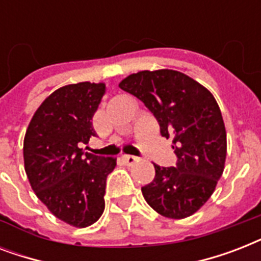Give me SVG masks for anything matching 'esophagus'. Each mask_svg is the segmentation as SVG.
<instances>
[{
    "label": "esophagus",
    "instance_id": "1",
    "mask_svg": "<svg viewBox=\"0 0 261 261\" xmlns=\"http://www.w3.org/2000/svg\"><path fill=\"white\" fill-rule=\"evenodd\" d=\"M123 161L127 164V165H131V164L137 163V161H139L138 157H135V155H131V154H124L122 157Z\"/></svg>",
    "mask_w": 261,
    "mask_h": 261
}]
</instances>
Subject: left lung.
I'll list each match as a JSON object with an SVG mask.
<instances>
[{
	"label": "left lung",
	"instance_id": "8db88e82",
	"mask_svg": "<svg viewBox=\"0 0 261 261\" xmlns=\"http://www.w3.org/2000/svg\"><path fill=\"white\" fill-rule=\"evenodd\" d=\"M154 115L160 133L173 138L174 167L155 165L153 181L142 187L143 198L168 218L190 217L208 200L222 176L226 131L214 96L176 70H143L119 84Z\"/></svg>",
	"mask_w": 261,
	"mask_h": 261
}]
</instances>
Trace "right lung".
<instances>
[{
	"label": "right lung",
	"instance_id": "add662e5",
	"mask_svg": "<svg viewBox=\"0 0 261 261\" xmlns=\"http://www.w3.org/2000/svg\"><path fill=\"white\" fill-rule=\"evenodd\" d=\"M104 84L79 83L57 89L35 112L24 138V167L35 194L53 214L75 227L101 217L107 176L115 157L84 151L96 137L92 118Z\"/></svg>",
	"mask_w": 261,
	"mask_h": 261
}]
</instances>
